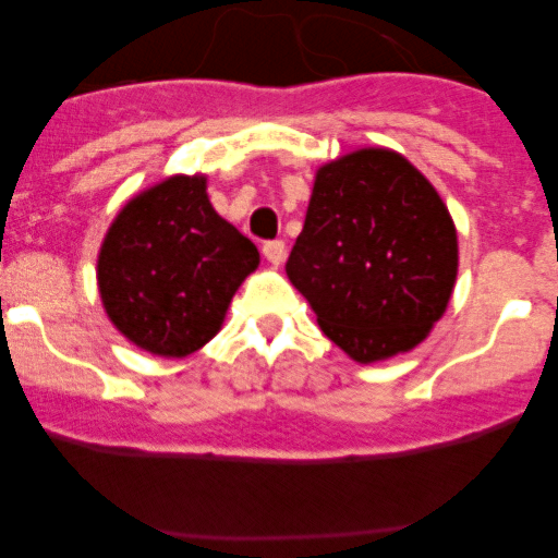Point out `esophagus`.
<instances>
[{
	"label": "esophagus",
	"instance_id": "1",
	"mask_svg": "<svg viewBox=\"0 0 558 558\" xmlns=\"http://www.w3.org/2000/svg\"><path fill=\"white\" fill-rule=\"evenodd\" d=\"M262 251H264V256H267V262L275 264V267H278V264L286 258V243H283V240H269V243H264Z\"/></svg>",
	"mask_w": 558,
	"mask_h": 558
}]
</instances>
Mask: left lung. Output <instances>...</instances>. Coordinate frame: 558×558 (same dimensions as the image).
Returning <instances> with one entry per match:
<instances>
[{
	"label": "left lung",
	"instance_id": "8db88e82",
	"mask_svg": "<svg viewBox=\"0 0 558 558\" xmlns=\"http://www.w3.org/2000/svg\"><path fill=\"white\" fill-rule=\"evenodd\" d=\"M456 267L442 199L408 159L384 148L320 167L286 262L324 335L362 364L429 335L451 300Z\"/></svg>",
	"mask_w": 558,
	"mask_h": 558
}]
</instances>
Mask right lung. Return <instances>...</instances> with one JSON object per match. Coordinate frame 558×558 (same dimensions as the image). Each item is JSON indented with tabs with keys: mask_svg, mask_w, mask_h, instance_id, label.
<instances>
[{
	"mask_svg": "<svg viewBox=\"0 0 558 558\" xmlns=\"http://www.w3.org/2000/svg\"><path fill=\"white\" fill-rule=\"evenodd\" d=\"M256 267V245L213 210L205 178L178 174L118 213L97 278L121 335L180 359L216 337L234 291Z\"/></svg>",
	"mask_w": 558,
	"mask_h": 558,
	"instance_id": "right-lung-1",
	"label": "right lung"
}]
</instances>
